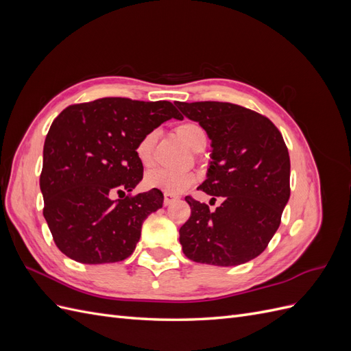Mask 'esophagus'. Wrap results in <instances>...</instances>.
<instances>
[{"label": "esophagus", "instance_id": "34e87169", "mask_svg": "<svg viewBox=\"0 0 351 351\" xmlns=\"http://www.w3.org/2000/svg\"><path fill=\"white\" fill-rule=\"evenodd\" d=\"M176 199H177V196H174V195H169V193H165V195H164V205H165V206L171 205Z\"/></svg>", "mask_w": 351, "mask_h": 351}]
</instances>
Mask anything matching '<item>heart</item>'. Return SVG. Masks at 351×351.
I'll return each instance as SVG.
<instances>
[{"label":"heart","mask_w":351,"mask_h":351,"mask_svg":"<svg viewBox=\"0 0 351 351\" xmlns=\"http://www.w3.org/2000/svg\"><path fill=\"white\" fill-rule=\"evenodd\" d=\"M176 133L178 139L182 141L187 147L195 151L196 147L206 142L205 130L197 123L186 121L176 127ZM156 139V132L146 133L136 146V156L143 165L151 162L152 147ZM196 182L195 176L189 173H177V171H168V169H152V171L145 176V186L147 189L161 190L164 193L169 195H180L184 190L192 187Z\"/></svg>","instance_id":"obj_1"}]
</instances>
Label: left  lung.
I'll use <instances>...</instances> for the list:
<instances>
[{
	"label": "left lung",
	"mask_w": 351,
	"mask_h": 351,
	"mask_svg": "<svg viewBox=\"0 0 351 351\" xmlns=\"http://www.w3.org/2000/svg\"><path fill=\"white\" fill-rule=\"evenodd\" d=\"M176 104L210 139L206 180L197 189L222 197L214 212L186 197L192 215L180 228L184 254L214 267H237L258 258L277 232L290 199V156L281 133L267 117L240 105Z\"/></svg>",
	"instance_id": "obj_1"
}]
</instances>
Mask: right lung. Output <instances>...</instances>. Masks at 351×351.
<instances>
[{"label":"right lung","instance_id":"1","mask_svg":"<svg viewBox=\"0 0 351 351\" xmlns=\"http://www.w3.org/2000/svg\"><path fill=\"white\" fill-rule=\"evenodd\" d=\"M183 120L168 101L102 98L70 105L52 121L39 180L44 217L57 247L70 259L112 263L129 258L143 221L162 208L161 190L133 192L143 165L136 156L142 137L164 121Z\"/></svg>","mask_w":351,"mask_h":351}]
</instances>
